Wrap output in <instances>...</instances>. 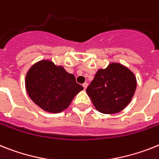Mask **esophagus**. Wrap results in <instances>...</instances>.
Listing matches in <instances>:
<instances>
[{"instance_id":"1","label":"esophagus","mask_w":159,"mask_h":159,"mask_svg":"<svg viewBox=\"0 0 159 159\" xmlns=\"http://www.w3.org/2000/svg\"><path fill=\"white\" fill-rule=\"evenodd\" d=\"M82 86H83L84 90H86V88H87V86H88V83H86V82H85V83H84L83 85H82Z\"/></svg>"}]
</instances>
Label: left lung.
Instances as JSON below:
<instances>
[{
	"label": "left lung",
	"instance_id": "left-lung-1",
	"mask_svg": "<svg viewBox=\"0 0 159 159\" xmlns=\"http://www.w3.org/2000/svg\"><path fill=\"white\" fill-rule=\"evenodd\" d=\"M137 88L134 73L120 63L98 69L86 88L96 110L103 114L121 111L131 102Z\"/></svg>",
	"mask_w": 159,
	"mask_h": 159
}]
</instances>
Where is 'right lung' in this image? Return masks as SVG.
Returning <instances> with one entry per match:
<instances>
[{
	"mask_svg": "<svg viewBox=\"0 0 159 159\" xmlns=\"http://www.w3.org/2000/svg\"><path fill=\"white\" fill-rule=\"evenodd\" d=\"M25 85L32 101L51 113L63 111L83 90L76 82L73 74L48 60L38 61L32 65L26 73Z\"/></svg>",
	"mask_w": 159,
	"mask_h": 159,
	"instance_id": "right-lung-1",
	"label": "right lung"
}]
</instances>
